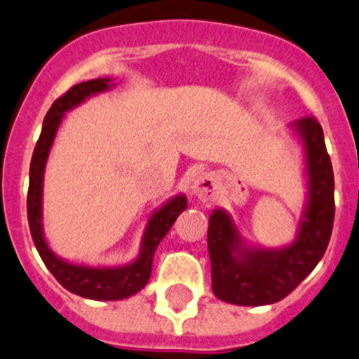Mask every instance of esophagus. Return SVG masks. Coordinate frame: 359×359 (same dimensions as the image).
<instances>
[{
	"label": "esophagus",
	"instance_id": "esophagus-1",
	"mask_svg": "<svg viewBox=\"0 0 359 359\" xmlns=\"http://www.w3.org/2000/svg\"><path fill=\"white\" fill-rule=\"evenodd\" d=\"M217 190V180L216 176L210 175V172H202L191 183V194L198 198L201 202H209L212 201V197L216 195Z\"/></svg>",
	"mask_w": 359,
	"mask_h": 359
}]
</instances>
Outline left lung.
I'll return each mask as SVG.
<instances>
[{
  "label": "left lung",
  "mask_w": 359,
  "mask_h": 359,
  "mask_svg": "<svg viewBox=\"0 0 359 359\" xmlns=\"http://www.w3.org/2000/svg\"><path fill=\"white\" fill-rule=\"evenodd\" d=\"M304 154L306 201L294 240L282 247L249 243L228 210L209 216L207 247L212 292L236 306H264L282 301L323 257L334 228V171L323 129L313 117L290 126Z\"/></svg>",
  "instance_id": "obj_1"
}]
</instances>
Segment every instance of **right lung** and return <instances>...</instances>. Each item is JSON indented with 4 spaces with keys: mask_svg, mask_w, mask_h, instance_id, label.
Listing matches in <instances>:
<instances>
[{
    "mask_svg": "<svg viewBox=\"0 0 359 359\" xmlns=\"http://www.w3.org/2000/svg\"><path fill=\"white\" fill-rule=\"evenodd\" d=\"M116 86L110 77L86 81L72 86L64 97L51 105L44 117L41 136L36 143L29 169V194H27V217L32 240L39 256L51 275L57 278L64 289L91 301H121L138 294L149 283L152 273L155 250L162 242L178 216L187 209L188 202L183 194L175 195L150 214L143 231L140 252L136 259L119 266H93L83 262H70L51 250L44 238L43 230V184L46 162L53 147L55 136L64 121L65 114L76 109L88 98L109 91Z\"/></svg>",
    "mask_w": 359,
    "mask_h": 359,
    "instance_id": "obj_1",
    "label": "right lung"
}]
</instances>
